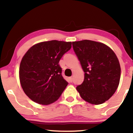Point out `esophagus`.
<instances>
[{"instance_id": "34e87169", "label": "esophagus", "mask_w": 133, "mask_h": 133, "mask_svg": "<svg viewBox=\"0 0 133 133\" xmlns=\"http://www.w3.org/2000/svg\"><path fill=\"white\" fill-rule=\"evenodd\" d=\"M69 80H70V81H71V82H72V80H73L72 77H69Z\"/></svg>"}]
</instances>
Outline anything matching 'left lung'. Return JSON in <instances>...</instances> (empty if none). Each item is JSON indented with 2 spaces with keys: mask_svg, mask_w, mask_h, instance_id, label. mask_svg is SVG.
Segmentation results:
<instances>
[{
  "mask_svg": "<svg viewBox=\"0 0 133 133\" xmlns=\"http://www.w3.org/2000/svg\"><path fill=\"white\" fill-rule=\"evenodd\" d=\"M72 47L84 72V81L76 89L88 103H104L119 84L121 68L116 55L108 45L96 41H76Z\"/></svg>",
  "mask_w": 133,
  "mask_h": 133,
  "instance_id": "left-lung-1",
  "label": "left lung"
}]
</instances>
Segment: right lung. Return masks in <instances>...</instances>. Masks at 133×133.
<instances>
[{"instance_id": "add662e5", "label": "right lung", "mask_w": 133, "mask_h": 133, "mask_svg": "<svg viewBox=\"0 0 133 133\" xmlns=\"http://www.w3.org/2000/svg\"><path fill=\"white\" fill-rule=\"evenodd\" d=\"M71 45V42L56 40L40 42L30 47L22 57L20 82L25 94L34 102L42 105L54 103L68 86L59 62Z\"/></svg>"}]
</instances>
